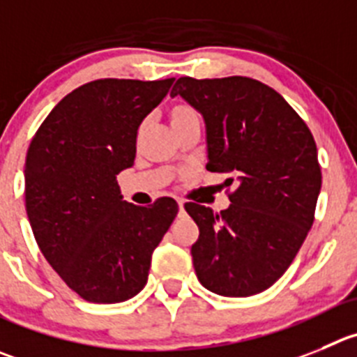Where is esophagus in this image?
<instances>
[{"instance_id": "34e87169", "label": "esophagus", "mask_w": 357, "mask_h": 357, "mask_svg": "<svg viewBox=\"0 0 357 357\" xmlns=\"http://www.w3.org/2000/svg\"><path fill=\"white\" fill-rule=\"evenodd\" d=\"M178 206H179V216H183L185 215V202L178 201Z\"/></svg>"}]
</instances>
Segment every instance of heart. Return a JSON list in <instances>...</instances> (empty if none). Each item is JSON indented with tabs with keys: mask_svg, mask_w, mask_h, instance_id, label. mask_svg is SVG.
I'll return each instance as SVG.
<instances>
[{
	"mask_svg": "<svg viewBox=\"0 0 357 357\" xmlns=\"http://www.w3.org/2000/svg\"><path fill=\"white\" fill-rule=\"evenodd\" d=\"M169 119H171L172 128H178V126L186 125V123L199 121V114L192 105H186V103H176L169 109Z\"/></svg>",
	"mask_w": 357,
	"mask_h": 357,
	"instance_id": "b5f03b06",
	"label": "heart"
}]
</instances>
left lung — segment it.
Returning <instances> with one entry per match:
<instances>
[{
  "instance_id": "left-lung-1",
  "label": "left lung",
  "mask_w": 357,
  "mask_h": 357,
  "mask_svg": "<svg viewBox=\"0 0 357 357\" xmlns=\"http://www.w3.org/2000/svg\"><path fill=\"white\" fill-rule=\"evenodd\" d=\"M171 95L204 118L206 169L238 178L224 211L185 204L199 227V282L229 298L259 294L287 271L314 224L322 185L314 135L284 96L255 79L181 77Z\"/></svg>"
}]
</instances>
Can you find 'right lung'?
<instances>
[{
  "instance_id": "add662e5",
  "label": "right lung",
  "mask_w": 357,
  "mask_h": 357,
  "mask_svg": "<svg viewBox=\"0 0 357 357\" xmlns=\"http://www.w3.org/2000/svg\"><path fill=\"white\" fill-rule=\"evenodd\" d=\"M174 79H98L49 112L28 148L26 213L40 252L89 303H119L144 289L153 250L178 215L174 199L123 201L116 176L133 165L142 119Z\"/></svg>"
}]
</instances>
